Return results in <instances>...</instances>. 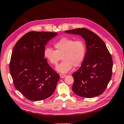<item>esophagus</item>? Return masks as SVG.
Returning a JSON list of instances; mask_svg holds the SVG:
<instances>
[{"label": "esophagus", "instance_id": "obj_1", "mask_svg": "<svg viewBox=\"0 0 124 124\" xmlns=\"http://www.w3.org/2000/svg\"><path fill=\"white\" fill-rule=\"evenodd\" d=\"M60 76L61 78H64L65 77H66V75H63V74H60Z\"/></svg>", "mask_w": 124, "mask_h": 124}]
</instances>
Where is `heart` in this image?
<instances>
[{
    "mask_svg": "<svg viewBox=\"0 0 124 124\" xmlns=\"http://www.w3.org/2000/svg\"><path fill=\"white\" fill-rule=\"evenodd\" d=\"M55 50L46 47L44 56L52 65H57L61 60L62 62L56 67V70L61 73L70 71L74 66L76 67L83 62L86 53V46L82 40L63 37L54 44Z\"/></svg>",
    "mask_w": 124,
    "mask_h": 124,
    "instance_id": "b5f03b06",
    "label": "heart"
}]
</instances>
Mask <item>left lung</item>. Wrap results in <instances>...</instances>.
Listing matches in <instances>:
<instances>
[{
    "mask_svg": "<svg viewBox=\"0 0 124 124\" xmlns=\"http://www.w3.org/2000/svg\"><path fill=\"white\" fill-rule=\"evenodd\" d=\"M65 33L79 35L86 44V53L82 66L74 74L72 89L80 97L91 98L103 93L111 78L112 56L102 39L85 28L66 31Z\"/></svg>",
    "mask_w": 124,
    "mask_h": 124,
    "instance_id": "left-lung-1",
    "label": "left lung"
}]
</instances>
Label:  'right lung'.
I'll list each match as a JSON object with an SVG mask.
<instances>
[{
  "label": "right lung",
  "instance_id": "obj_1",
  "mask_svg": "<svg viewBox=\"0 0 124 124\" xmlns=\"http://www.w3.org/2000/svg\"><path fill=\"white\" fill-rule=\"evenodd\" d=\"M57 33L31 31L18 40L13 48L10 71L15 88L29 100L49 98L56 89L60 76L44 58V50Z\"/></svg>",
  "mask_w": 124,
  "mask_h": 124
}]
</instances>
